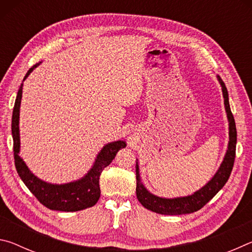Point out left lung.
<instances>
[{
    "mask_svg": "<svg viewBox=\"0 0 252 252\" xmlns=\"http://www.w3.org/2000/svg\"><path fill=\"white\" fill-rule=\"evenodd\" d=\"M218 80L222 88L223 99H224V106L227 111V117L229 120V146L228 151L225 153L223 162L221 163L218 172L215 174L210 181H209L202 189H200L197 192H194L192 195H188L183 198H176V199H164L159 198L157 195L151 194L149 191L143 187L140 181L139 174V167L136 164L135 167V176H136V198L139 202L142 204L144 208L149 209L153 212L161 213V215H186V213H192L198 211L203 206L210 201L215 195L219 192V190L222 189V187L227 183L228 179L231 174L234 159H236V144H237V129L236 122H234L233 114L230 110L229 97L227 88L218 75Z\"/></svg>",
    "mask_w": 252,
    "mask_h": 252,
    "instance_id": "obj_1",
    "label": "left lung"
}]
</instances>
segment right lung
Returning <instances> with one entry per match:
<instances>
[{
    "label": "right lung",
    "mask_w": 252,
    "mask_h": 252,
    "mask_svg": "<svg viewBox=\"0 0 252 252\" xmlns=\"http://www.w3.org/2000/svg\"><path fill=\"white\" fill-rule=\"evenodd\" d=\"M28 71L25 78L31 73L34 67ZM24 78V79H25ZM22 87L21 84L12 116V135H13V152L14 164L20 178L24 185L34 194L39 201L51 210L58 211H79L83 209L93 207L100 198V176L103 169L112 162L118 151L126 147L125 141H116L106 144L97 156L92 169L84 178L79 181L66 183V185H51L37 179L28 169L27 164L19 156L20 152V133H19V118L20 104L22 97Z\"/></svg>",
    "instance_id": "obj_1"
}]
</instances>
